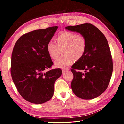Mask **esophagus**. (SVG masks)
<instances>
[{"label":"esophagus","instance_id":"1","mask_svg":"<svg viewBox=\"0 0 124 124\" xmlns=\"http://www.w3.org/2000/svg\"><path fill=\"white\" fill-rule=\"evenodd\" d=\"M69 70V68H64L63 69H62V73H64L66 72V71H68Z\"/></svg>","mask_w":124,"mask_h":124}]
</instances>
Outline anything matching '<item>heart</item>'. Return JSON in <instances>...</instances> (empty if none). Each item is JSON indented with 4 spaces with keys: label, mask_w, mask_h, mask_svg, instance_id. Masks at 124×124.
Here are the masks:
<instances>
[{
    "label": "heart",
    "mask_w": 124,
    "mask_h": 124,
    "mask_svg": "<svg viewBox=\"0 0 124 124\" xmlns=\"http://www.w3.org/2000/svg\"><path fill=\"white\" fill-rule=\"evenodd\" d=\"M57 44L54 41L48 42L46 50L49 57L56 60L58 57L61 50H63L64 55L56 61L54 65L58 68L70 66L75 60L83 57L86 49V40L81 35L75 33L63 31L56 37Z\"/></svg>",
    "instance_id": "b5f03b06"
}]
</instances>
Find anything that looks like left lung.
<instances>
[{
  "instance_id": "obj_1",
  "label": "left lung",
  "mask_w": 124,
  "mask_h": 124,
  "mask_svg": "<svg viewBox=\"0 0 124 124\" xmlns=\"http://www.w3.org/2000/svg\"><path fill=\"white\" fill-rule=\"evenodd\" d=\"M66 29L80 33L86 40L83 56L72 66L71 71L74 75L71 83L72 91L82 99L97 97L107 89L113 72L107 40L97 27L90 23L68 26Z\"/></svg>"
}]
</instances>
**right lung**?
Masks as SVG:
<instances>
[{"label": "right lung", "mask_w": 124, "mask_h": 124, "mask_svg": "<svg viewBox=\"0 0 124 124\" xmlns=\"http://www.w3.org/2000/svg\"><path fill=\"white\" fill-rule=\"evenodd\" d=\"M57 28L51 27L29 32L14 46L11 61L12 80L21 96L32 103L42 104L51 99L54 83L62 74L60 68L44 73L53 64L46 46Z\"/></svg>", "instance_id": "right-lung-1"}]
</instances>
